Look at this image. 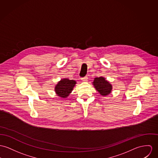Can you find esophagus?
<instances>
[{"mask_svg": "<svg viewBox=\"0 0 158 158\" xmlns=\"http://www.w3.org/2000/svg\"><path fill=\"white\" fill-rule=\"evenodd\" d=\"M87 80H88V77H86V76H85L84 77L81 78V81H82V82H86Z\"/></svg>", "mask_w": 158, "mask_h": 158, "instance_id": "1", "label": "esophagus"}]
</instances>
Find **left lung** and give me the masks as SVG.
Segmentation results:
<instances>
[{"mask_svg": "<svg viewBox=\"0 0 158 158\" xmlns=\"http://www.w3.org/2000/svg\"><path fill=\"white\" fill-rule=\"evenodd\" d=\"M92 84L101 96H107L112 91V85L103 77H95Z\"/></svg>", "mask_w": 158, "mask_h": 158, "instance_id": "8db88e82", "label": "left lung"}]
</instances>
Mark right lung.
<instances>
[{
  "label": "right lung",
  "instance_id": "obj_1",
  "mask_svg": "<svg viewBox=\"0 0 158 158\" xmlns=\"http://www.w3.org/2000/svg\"><path fill=\"white\" fill-rule=\"evenodd\" d=\"M76 84V81L74 80H70L68 78L62 79L55 86L56 96L62 98H67L73 91Z\"/></svg>",
  "mask_w": 158,
  "mask_h": 158
}]
</instances>
